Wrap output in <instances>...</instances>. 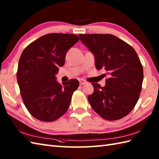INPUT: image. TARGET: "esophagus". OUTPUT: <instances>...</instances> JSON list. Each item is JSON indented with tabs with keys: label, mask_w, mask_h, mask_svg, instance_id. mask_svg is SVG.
I'll list each match as a JSON object with an SVG mask.
<instances>
[{
	"label": "esophagus",
	"mask_w": 159,
	"mask_h": 159,
	"mask_svg": "<svg viewBox=\"0 0 159 159\" xmlns=\"http://www.w3.org/2000/svg\"><path fill=\"white\" fill-rule=\"evenodd\" d=\"M79 83H80V85H83L86 83V81L83 79H79Z\"/></svg>",
	"instance_id": "34e87169"
}]
</instances>
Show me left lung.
Listing matches in <instances>:
<instances>
[{"label": "left lung", "mask_w": 159, "mask_h": 159, "mask_svg": "<svg viewBox=\"0 0 159 159\" xmlns=\"http://www.w3.org/2000/svg\"><path fill=\"white\" fill-rule=\"evenodd\" d=\"M80 39L95 57L97 70L105 71L106 85L92 83L88 96L92 109L107 120H120L133 109L139 98L143 70L139 57L126 42L111 34H80Z\"/></svg>", "instance_id": "left-lung-1"}]
</instances>
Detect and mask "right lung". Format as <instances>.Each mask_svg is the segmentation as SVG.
Returning <instances> with one entry per match:
<instances>
[{
    "label": "right lung",
    "instance_id": "right-lung-1",
    "mask_svg": "<svg viewBox=\"0 0 159 159\" xmlns=\"http://www.w3.org/2000/svg\"><path fill=\"white\" fill-rule=\"evenodd\" d=\"M74 34L50 33L36 39L23 50L18 62L17 80L23 102L37 120L52 121L68 109L77 79L63 84L56 80L59 67L65 64L66 55L79 42Z\"/></svg>",
    "mask_w": 159,
    "mask_h": 159
}]
</instances>
